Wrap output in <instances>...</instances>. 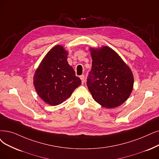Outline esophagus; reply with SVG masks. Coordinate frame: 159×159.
<instances>
[{
	"label": "esophagus",
	"instance_id": "34e87169",
	"mask_svg": "<svg viewBox=\"0 0 159 159\" xmlns=\"http://www.w3.org/2000/svg\"><path fill=\"white\" fill-rule=\"evenodd\" d=\"M80 79H81V83L82 84H84L85 83V76H84V75H80Z\"/></svg>",
	"mask_w": 159,
	"mask_h": 159
}]
</instances>
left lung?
Returning a JSON list of instances; mask_svg holds the SVG:
<instances>
[{
	"label": "left lung",
	"instance_id": "left-lung-1",
	"mask_svg": "<svg viewBox=\"0 0 159 159\" xmlns=\"http://www.w3.org/2000/svg\"><path fill=\"white\" fill-rule=\"evenodd\" d=\"M93 59L87 85L93 99L106 108L111 109L129 98L134 86L129 66L111 48H89Z\"/></svg>",
	"mask_w": 159,
	"mask_h": 159
}]
</instances>
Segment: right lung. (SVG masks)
Instances as JSON below:
<instances>
[{
  "instance_id": "add662e5",
  "label": "right lung",
  "mask_w": 159,
  "mask_h": 159,
  "mask_svg": "<svg viewBox=\"0 0 159 159\" xmlns=\"http://www.w3.org/2000/svg\"><path fill=\"white\" fill-rule=\"evenodd\" d=\"M68 53L64 46L51 49L36 70L33 84L40 98L49 105L61 104L81 84L67 61Z\"/></svg>"
}]
</instances>
